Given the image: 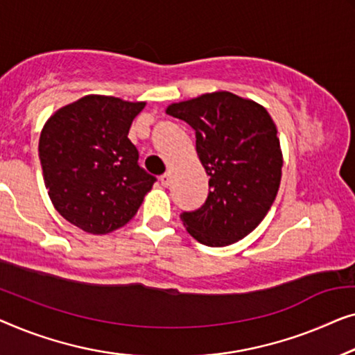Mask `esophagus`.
I'll use <instances>...</instances> for the list:
<instances>
[{"instance_id":"1","label":"esophagus","mask_w":355,"mask_h":355,"mask_svg":"<svg viewBox=\"0 0 355 355\" xmlns=\"http://www.w3.org/2000/svg\"><path fill=\"white\" fill-rule=\"evenodd\" d=\"M161 183H162V187H171L172 173L171 172H166V173H164V175H161Z\"/></svg>"}]
</instances>
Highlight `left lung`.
<instances>
[{"label": "left lung", "mask_w": 355, "mask_h": 355, "mask_svg": "<svg viewBox=\"0 0 355 355\" xmlns=\"http://www.w3.org/2000/svg\"><path fill=\"white\" fill-rule=\"evenodd\" d=\"M166 112L196 132L199 161L211 177L206 202L183 212V225L206 246L239 241L270 211L282 180L283 156L270 114L230 92L173 103Z\"/></svg>", "instance_id": "left-lung-1"}]
</instances>
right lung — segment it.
<instances>
[{
  "label": "right lung",
  "instance_id": "right-lung-1",
  "mask_svg": "<svg viewBox=\"0 0 355 355\" xmlns=\"http://www.w3.org/2000/svg\"><path fill=\"white\" fill-rule=\"evenodd\" d=\"M144 104L88 94L44 123L38 154L49 199L83 232L106 234L125 225L156 182L128 139Z\"/></svg>",
  "mask_w": 355,
  "mask_h": 355
}]
</instances>
